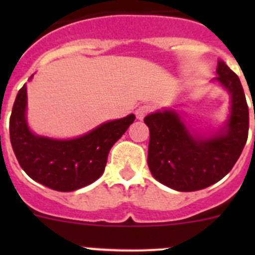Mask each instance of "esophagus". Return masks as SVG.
I'll return each instance as SVG.
<instances>
[{
    "label": "esophagus",
    "instance_id": "1",
    "mask_svg": "<svg viewBox=\"0 0 255 255\" xmlns=\"http://www.w3.org/2000/svg\"><path fill=\"white\" fill-rule=\"evenodd\" d=\"M150 111H152V107H150V106H148V105L140 106L139 108H136L135 115H136V119H139V120H143L144 117H145V115L149 114Z\"/></svg>",
    "mask_w": 255,
    "mask_h": 255
}]
</instances>
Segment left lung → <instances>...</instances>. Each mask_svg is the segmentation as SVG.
Listing matches in <instances>:
<instances>
[{
	"label": "left lung",
	"mask_w": 255,
	"mask_h": 255,
	"mask_svg": "<svg viewBox=\"0 0 255 255\" xmlns=\"http://www.w3.org/2000/svg\"><path fill=\"white\" fill-rule=\"evenodd\" d=\"M216 83L230 94L225 125L208 135L190 130L181 115L163 108L144 117L149 128L148 166L153 177L177 191H195L220 181L242 154L249 130L244 89L233 70L218 60Z\"/></svg>",
	"instance_id": "obj_1"
}]
</instances>
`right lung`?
<instances>
[{"mask_svg": "<svg viewBox=\"0 0 255 255\" xmlns=\"http://www.w3.org/2000/svg\"><path fill=\"white\" fill-rule=\"evenodd\" d=\"M33 75L29 78V80ZM28 94L24 84L16 96L10 119L11 145L29 177L57 191H74L100 179L108 152L123 136L135 116L107 121L74 139L37 135L26 121Z\"/></svg>", "mask_w": 255, "mask_h": 255, "instance_id": "add662e5", "label": "right lung"}]
</instances>
